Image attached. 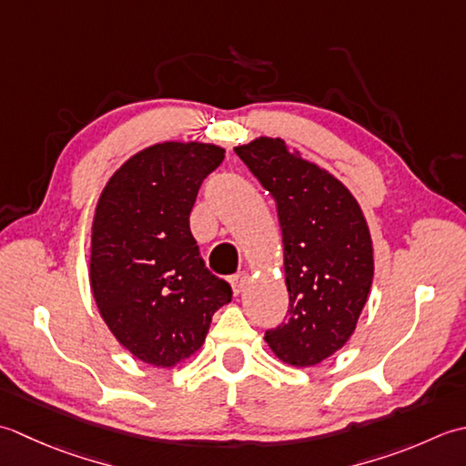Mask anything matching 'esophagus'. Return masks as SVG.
<instances>
[{"label":"esophagus","mask_w":466,"mask_h":466,"mask_svg":"<svg viewBox=\"0 0 466 466\" xmlns=\"http://www.w3.org/2000/svg\"><path fill=\"white\" fill-rule=\"evenodd\" d=\"M247 281H249V275H247L245 271H241V273H235V275H231V279H229V283H231V288H233V293L235 296H239V293L245 289V286H247Z\"/></svg>","instance_id":"esophagus-1"}]
</instances>
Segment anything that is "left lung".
<instances>
[{
	"label": "left lung",
	"instance_id": "8db88e82",
	"mask_svg": "<svg viewBox=\"0 0 466 466\" xmlns=\"http://www.w3.org/2000/svg\"><path fill=\"white\" fill-rule=\"evenodd\" d=\"M235 153L278 203L289 316L265 331L281 362H324L354 334L374 278L372 237L354 195L281 138L259 137Z\"/></svg>",
	"mask_w": 466,
	"mask_h": 466
}]
</instances>
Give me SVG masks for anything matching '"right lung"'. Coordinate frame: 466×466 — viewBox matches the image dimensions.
I'll list each match as a JSON object with an SVG mask.
<instances>
[{"instance_id": "obj_1", "label": "right lung", "mask_w": 466, "mask_h": 466, "mask_svg": "<svg viewBox=\"0 0 466 466\" xmlns=\"http://www.w3.org/2000/svg\"><path fill=\"white\" fill-rule=\"evenodd\" d=\"M225 148L158 142L130 157L104 187L92 221L90 288L128 352L173 368L203 346L231 286L205 268L188 227L198 188Z\"/></svg>"}]
</instances>
